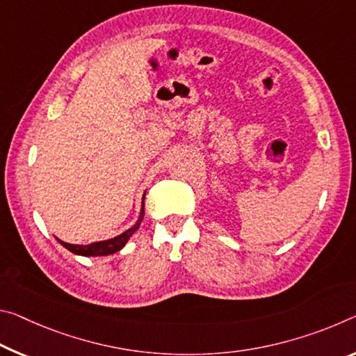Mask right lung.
<instances>
[{
  "label": "right lung",
  "mask_w": 356,
  "mask_h": 356,
  "mask_svg": "<svg viewBox=\"0 0 356 356\" xmlns=\"http://www.w3.org/2000/svg\"><path fill=\"white\" fill-rule=\"evenodd\" d=\"M144 198H145V193L143 196V206H140V213H139L138 222L134 223L131 228H128L127 231H123L122 234L115 236V238L106 239V241H98V242H92V244H87V245L67 244V242L60 241L58 238H56V241H58L60 244L65 247V249H67L70 252L74 253V255H81V257H106V255H112V253L122 250L123 247L127 245L128 239L131 238V236L138 231L139 225H140V222H143V218H144Z\"/></svg>",
  "instance_id": "1"
}]
</instances>
